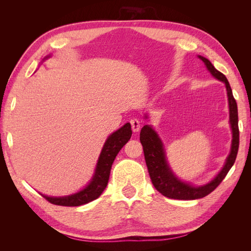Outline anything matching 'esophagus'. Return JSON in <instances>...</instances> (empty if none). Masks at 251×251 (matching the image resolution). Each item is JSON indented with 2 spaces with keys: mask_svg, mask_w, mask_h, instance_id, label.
Instances as JSON below:
<instances>
[{
  "mask_svg": "<svg viewBox=\"0 0 251 251\" xmlns=\"http://www.w3.org/2000/svg\"><path fill=\"white\" fill-rule=\"evenodd\" d=\"M130 124L134 132H138L140 130V121L137 118H132L130 120Z\"/></svg>",
  "mask_w": 251,
  "mask_h": 251,
  "instance_id": "1",
  "label": "esophagus"
}]
</instances>
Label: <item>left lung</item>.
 <instances>
[{
    "label": "left lung",
    "instance_id": "obj_1",
    "mask_svg": "<svg viewBox=\"0 0 251 251\" xmlns=\"http://www.w3.org/2000/svg\"><path fill=\"white\" fill-rule=\"evenodd\" d=\"M199 58L205 64L208 71L214 75L216 78L225 82L227 95H228L229 117L232 130L231 151L225 162L224 168L217 175V177L206 185L195 187L187 183H184V182L180 181L178 178L174 176V174L169 168L168 162L165 160V153L161 140L159 139L153 128L149 126H144L140 132V142L143 148L144 159H146V163L148 166V171L150 174L151 183H153V185L159 193L171 199L195 200L203 198V197L209 195L211 192H214L219 186V184L223 181V179L226 177L227 173L231 169L239 151L240 132L238 125V105L232 95V91L229 82L227 80L225 75L218 71L207 58L200 55Z\"/></svg>",
    "mask_w": 251,
    "mask_h": 251
}]
</instances>
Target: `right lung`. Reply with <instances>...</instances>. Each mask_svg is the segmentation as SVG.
<instances>
[{
	"instance_id": "add662e5",
	"label": "right lung",
	"mask_w": 251,
	"mask_h": 251,
	"mask_svg": "<svg viewBox=\"0 0 251 251\" xmlns=\"http://www.w3.org/2000/svg\"><path fill=\"white\" fill-rule=\"evenodd\" d=\"M131 136L132 130L130 124H126L119 130L109 136V138L105 141L102 148L100 159H98L93 179L81 192L71 196L59 197V198L44 195L42 196L48 202L60 205V206H79V205L87 204L97 199L108 185L110 172L114 160H115L119 151L130 140Z\"/></svg>"
}]
</instances>
